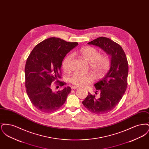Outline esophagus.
Here are the masks:
<instances>
[{
  "label": "esophagus",
  "instance_id": "34e87169",
  "mask_svg": "<svg viewBox=\"0 0 149 149\" xmlns=\"http://www.w3.org/2000/svg\"><path fill=\"white\" fill-rule=\"evenodd\" d=\"M78 88H79V86H72L71 87L72 89H78Z\"/></svg>",
  "mask_w": 149,
  "mask_h": 149
}]
</instances>
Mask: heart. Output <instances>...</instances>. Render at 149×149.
Instances as JSON below:
<instances>
[{"label":"heart","instance_id":"heart-1","mask_svg":"<svg viewBox=\"0 0 149 149\" xmlns=\"http://www.w3.org/2000/svg\"><path fill=\"white\" fill-rule=\"evenodd\" d=\"M80 53L86 61L89 62L90 68L97 77L101 76L109 69L111 64L109 57L106 55H99L96 49L90 46L83 47L80 50ZM72 57V54H69L64 58L62 67L66 72L71 70ZM93 80V77L90 73L75 72L70 79L72 84L78 86H84L92 83Z\"/></svg>","mask_w":149,"mask_h":149}]
</instances>
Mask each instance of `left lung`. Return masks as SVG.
I'll return each mask as SVG.
<instances>
[{"mask_svg": "<svg viewBox=\"0 0 149 149\" xmlns=\"http://www.w3.org/2000/svg\"><path fill=\"white\" fill-rule=\"evenodd\" d=\"M88 43L99 47L109 55L111 67L104 77L94 84L97 92H100L99 98L88 92L82 103L93 113H107L118 104L126 92L128 73L127 57L120 45L108 38L100 37Z\"/></svg>", "mask_w": 149, "mask_h": 149, "instance_id": "left-lung-1", "label": "left lung"}]
</instances>
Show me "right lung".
<instances>
[{
	"label": "right lung",
	"instance_id": "right-lung-1",
	"mask_svg": "<svg viewBox=\"0 0 149 149\" xmlns=\"http://www.w3.org/2000/svg\"><path fill=\"white\" fill-rule=\"evenodd\" d=\"M56 37H50L39 43L32 50L25 66V86L32 104L39 111L51 113L62 106L71 92L70 86L56 93L52 91V84L63 86L60 81L61 67L66 54L78 45Z\"/></svg>",
	"mask_w": 149,
	"mask_h": 149
}]
</instances>
